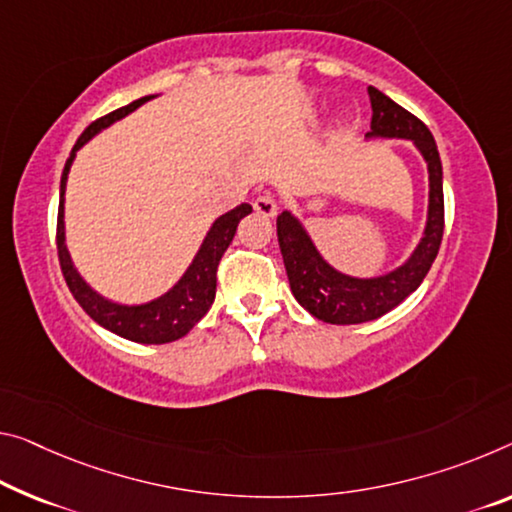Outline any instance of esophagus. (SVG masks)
Segmentation results:
<instances>
[{
    "instance_id": "esophagus-1",
    "label": "esophagus",
    "mask_w": 512,
    "mask_h": 512,
    "mask_svg": "<svg viewBox=\"0 0 512 512\" xmlns=\"http://www.w3.org/2000/svg\"><path fill=\"white\" fill-rule=\"evenodd\" d=\"M254 210L263 217H274V212H277V201H274V196L263 194L254 201Z\"/></svg>"
}]
</instances>
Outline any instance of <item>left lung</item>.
<instances>
[{
    "label": "left lung",
    "mask_w": 512,
    "mask_h": 512,
    "mask_svg": "<svg viewBox=\"0 0 512 512\" xmlns=\"http://www.w3.org/2000/svg\"><path fill=\"white\" fill-rule=\"evenodd\" d=\"M368 96H371L373 119L366 139H407L426 160L428 215L419 245L403 265L377 277H350L322 258L309 231L293 212H281L277 217V238L290 290L313 318L329 325H359L389 313L421 286L442 245L444 185L435 139L414 114L396 105L375 86H368Z\"/></svg>",
    "instance_id": "left-lung-1"
}]
</instances>
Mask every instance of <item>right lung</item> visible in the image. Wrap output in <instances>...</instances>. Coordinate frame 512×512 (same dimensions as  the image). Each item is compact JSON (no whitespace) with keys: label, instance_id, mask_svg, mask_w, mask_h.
<instances>
[{"label":"right lung","instance_id":"add662e5","mask_svg":"<svg viewBox=\"0 0 512 512\" xmlns=\"http://www.w3.org/2000/svg\"><path fill=\"white\" fill-rule=\"evenodd\" d=\"M155 96L139 98L130 105H125L116 112L102 116L96 123H91L86 128L77 144L70 151V157L66 160L64 174H61V192H59V219H57V249H59V263L64 279L68 283L70 293L77 300V304L89 313V318L98 322L100 327L109 329V332L119 334L128 341L146 343V345H160L171 343L183 338L190 329L206 316L208 309L215 302V290H217V265L222 261L224 251L229 249L233 242L235 229H238L240 219L247 217L251 212L249 203H240L233 210L219 215L212 222L210 231L203 238L199 251H196L194 261L187 267L183 277H180L167 293L155 297L151 302L144 304H119L102 297L98 290H93L84 277L77 272V267L70 258V251L66 247V224H64V203H66V183L70 167H73L75 155L84 144L102 132L109 125L121 121L123 116L135 112L137 107L144 105Z\"/></svg>","mask_w":512,"mask_h":512}]
</instances>
